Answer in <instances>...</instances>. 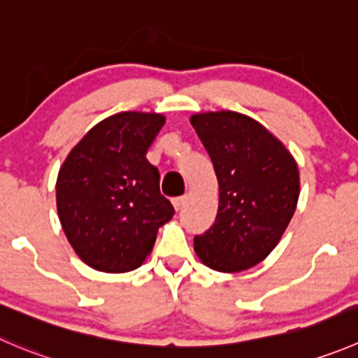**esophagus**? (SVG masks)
<instances>
[{"label":"esophagus","mask_w":358,"mask_h":358,"mask_svg":"<svg viewBox=\"0 0 358 358\" xmlns=\"http://www.w3.org/2000/svg\"><path fill=\"white\" fill-rule=\"evenodd\" d=\"M173 206H175L176 211H182V208L185 206V197H176V199H173Z\"/></svg>","instance_id":"34e87169"}]
</instances>
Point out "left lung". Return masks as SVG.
Here are the masks:
<instances>
[{"label":"left lung","mask_w":358,"mask_h":358,"mask_svg":"<svg viewBox=\"0 0 358 358\" xmlns=\"http://www.w3.org/2000/svg\"><path fill=\"white\" fill-rule=\"evenodd\" d=\"M190 124L218 180L217 218L194 238V250L215 271H245L273 252L296 211L297 162L278 138L243 113H196Z\"/></svg>","instance_id":"left-lung-1"}]
</instances>
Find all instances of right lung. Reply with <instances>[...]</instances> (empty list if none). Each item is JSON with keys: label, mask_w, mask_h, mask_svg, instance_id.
I'll use <instances>...</instances> for the list:
<instances>
[{"label": "right lung", "mask_w": 358, "mask_h": 358, "mask_svg": "<svg viewBox=\"0 0 358 358\" xmlns=\"http://www.w3.org/2000/svg\"><path fill=\"white\" fill-rule=\"evenodd\" d=\"M161 113L122 112L73 147L55 183L57 213L76 255L92 269L127 273L143 264L175 208L147 161L164 126Z\"/></svg>", "instance_id": "add662e5"}]
</instances>
